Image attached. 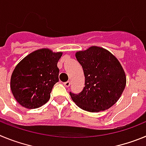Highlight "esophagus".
Instances as JSON below:
<instances>
[{"label":"esophagus","instance_id":"obj_1","mask_svg":"<svg viewBox=\"0 0 146 146\" xmlns=\"http://www.w3.org/2000/svg\"><path fill=\"white\" fill-rule=\"evenodd\" d=\"M70 84H71L70 81H66V82H65L64 83V85L66 86V87H69V86H70Z\"/></svg>","mask_w":146,"mask_h":146}]
</instances>
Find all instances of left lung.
<instances>
[{"mask_svg":"<svg viewBox=\"0 0 146 146\" xmlns=\"http://www.w3.org/2000/svg\"><path fill=\"white\" fill-rule=\"evenodd\" d=\"M85 74V87L80 94L69 92L81 109L97 113L116 103L126 86V75L120 62L112 53L93 46L76 53Z\"/></svg>","mask_w":146,"mask_h":146,"instance_id":"1","label":"left lung"}]
</instances>
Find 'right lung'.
I'll return each mask as SVG.
<instances>
[{
  "instance_id": "right-lung-1",
  "label": "right lung",
  "mask_w": 146,
  "mask_h": 146,
  "mask_svg": "<svg viewBox=\"0 0 146 146\" xmlns=\"http://www.w3.org/2000/svg\"><path fill=\"white\" fill-rule=\"evenodd\" d=\"M61 55L62 52L41 49L17 65L11 74V89L19 104L34 109L49 101L54 85L59 81L57 64Z\"/></svg>"
}]
</instances>
